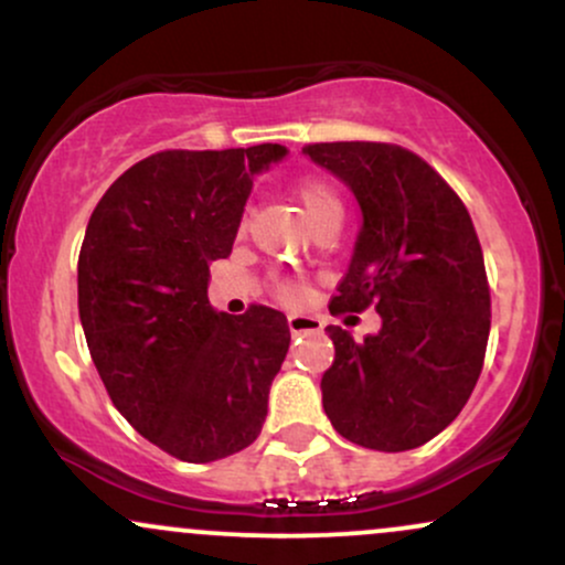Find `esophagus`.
<instances>
[{"label": "esophagus", "mask_w": 565, "mask_h": 565, "mask_svg": "<svg viewBox=\"0 0 565 565\" xmlns=\"http://www.w3.org/2000/svg\"><path fill=\"white\" fill-rule=\"evenodd\" d=\"M289 332L291 334H310V332H321V321L313 319V316H302V313H291L289 316Z\"/></svg>", "instance_id": "esophagus-1"}]
</instances>
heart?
Instances as JSON below:
<instances>
[{"label":"heart","mask_w":565,"mask_h":565,"mask_svg":"<svg viewBox=\"0 0 565 565\" xmlns=\"http://www.w3.org/2000/svg\"><path fill=\"white\" fill-rule=\"evenodd\" d=\"M291 193H295L297 204L302 206L305 217L313 223V228H319L329 217H342V201L327 180L300 178L295 188H291ZM276 295L284 302H297L302 297V287L297 281H291V278H284V281L276 284Z\"/></svg>","instance_id":"b5f03b06"}]
</instances>
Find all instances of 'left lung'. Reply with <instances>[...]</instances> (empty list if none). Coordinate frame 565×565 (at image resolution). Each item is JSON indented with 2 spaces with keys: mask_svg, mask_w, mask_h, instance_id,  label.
Instances as JSON below:
<instances>
[{
  "mask_svg": "<svg viewBox=\"0 0 565 565\" xmlns=\"http://www.w3.org/2000/svg\"><path fill=\"white\" fill-rule=\"evenodd\" d=\"M305 157L340 178L361 206L332 313L374 305L377 334L327 327L334 361L321 377L334 430L377 451L436 438L468 404L483 369L491 297L462 199L417 153L391 142H313Z\"/></svg>",
  "mask_w": 565,
  "mask_h": 565,
  "instance_id": "1",
  "label": "left lung"
}]
</instances>
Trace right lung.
<instances>
[{"label": "right lung", "instance_id": "right-lung-1", "mask_svg": "<svg viewBox=\"0 0 565 565\" xmlns=\"http://www.w3.org/2000/svg\"><path fill=\"white\" fill-rule=\"evenodd\" d=\"M278 142L161 151L97 201L79 252V319L114 406L183 462H215L260 436L289 350L287 316L210 305V263L231 255L255 174Z\"/></svg>", "mask_w": 565, "mask_h": 565}]
</instances>
